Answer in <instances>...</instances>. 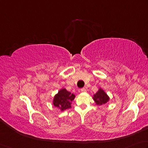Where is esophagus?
<instances>
[{
	"mask_svg": "<svg viewBox=\"0 0 148 148\" xmlns=\"http://www.w3.org/2000/svg\"><path fill=\"white\" fill-rule=\"evenodd\" d=\"M81 92H86V89L85 88H81Z\"/></svg>",
	"mask_w": 148,
	"mask_h": 148,
	"instance_id": "esophagus-1",
	"label": "esophagus"
}]
</instances>
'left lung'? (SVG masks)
Returning <instances> with one entry per match:
<instances>
[{
  "label": "left lung",
  "mask_w": 148,
  "mask_h": 148,
  "mask_svg": "<svg viewBox=\"0 0 148 148\" xmlns=\"http://www.w3.org/2000/svg\"><path fill=\"white\" fill-rule=\"evenodd\" d=\"M93 99L95 101L96 105H101L103 104L107 103L109 101L110 98L105 92L104 90L101 88H99L96 94L94 95Z\"/></svg>",
  "instance_id": "left-lung-1"
}]
</instances>
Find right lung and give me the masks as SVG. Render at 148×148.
<instances>
[{
    "label": "right lung",
    "mask_w": 148,
    "mask_h": 148,
    "mask_svg": "<svg viewBox=\"0 0 148 148\" xmlns=\"http://www.w3.org/2000/svg\"><path fill=\"white\" fill-rule=\"evenodd\" d=\"M75 95L71 94L65 88L59 90L58 94L54 97L53 105L54 107L60 108L61 111H64L71 107V101L75 99Z\"/></svg>",
    "instance_id": "right-lung-1"
}]
</instances>
